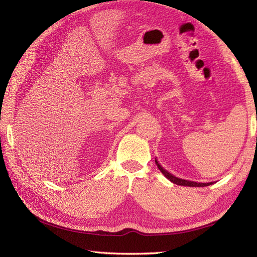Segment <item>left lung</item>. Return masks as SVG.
<instances>
[{
	"label": "left lung",
	"instance_id": "1",
	"mask_svg": "<svg viewBox=\"0 0 257 257\" xmlns=\"http://www.w3.org/2000/svg\"><path fill=\"white\" fill-rule=\"evenodd\" d=\"M155 163H156V165H158V168L160 169V171L162 172L169 180L173 182V184H177L179 186H188V187H206V186L212 185V182H206V184H205V182H195V181H190V180L180 179V178H177L175 176H172L170 172H168L167 170H165V169L161 167L160 163L158 162V160H155Z\"/></svg>",
	"mask_w": 257,
	"mask_h": 257
}]
</instances>
